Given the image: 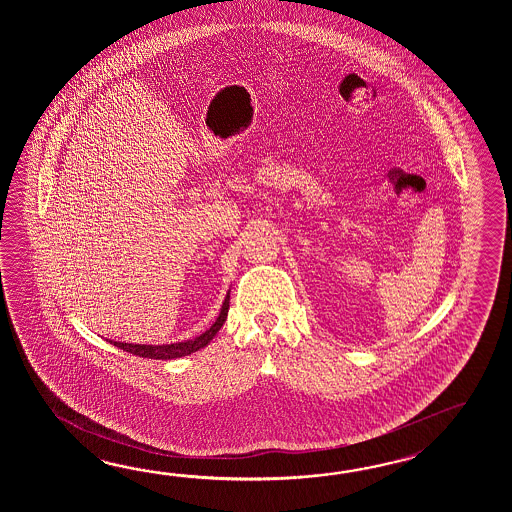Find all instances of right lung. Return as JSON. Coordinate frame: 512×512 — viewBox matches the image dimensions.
<instances>
[{
  "label": "right lung",
  "instance_id": "obj_1",
  "mask_svg": "<svg viewBox=\"0 0 512 512\" xmlns=\"http://www.w3.org/2000/svg\"><path fill=\"white\" fill-rule=\"evenodd\" d=\"M229 302H230V291L225 296V302L221 305V311L219 316L216 318V322L212 326L208 327L207 331L203 335H199L196 338H190L185 342H175V344H163V346H150V344H128V342H115V340H109L113 346L124 349L128 353L133 355H139L144 359H155V360H170L179 359V357H186L190 353H196L201 348H205L210 344V340L216 337L221 326L225 324L227 315H229Z\"/></svg>",
  "mask_w": 512,
  "mask_h": 512
}]
</instances>
